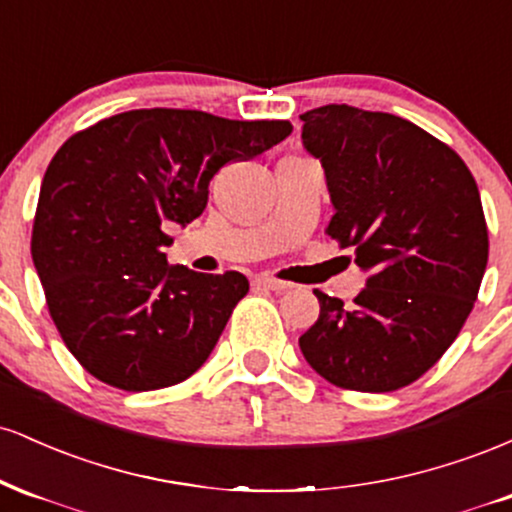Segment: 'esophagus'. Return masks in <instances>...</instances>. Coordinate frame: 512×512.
Listing matches in <instances>:
<instances>
[{
    "label": "esophagus",
    "mask_w": 512,
    "mask_h": 512,
    "mask_svg": "<svg viewBox=\"0 0 512 512\" xmlns=\"http://www.w3.org/2000/svg\"><path fill=\"white\" fill-rule=\"evenodd\" d=\"M255 286H262V289H269V291H276V293L291 289V284H286V281H281V279H274V276H257Z\"/></svg>",
    "instance_id": "1"
}]
</instances>
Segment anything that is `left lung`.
<instances>
[{
    "instance_id": "1",
    "label": "left lung",
    "mask_w": 512,
    "mask_h": 512,
    "mask_svg": "<svg viewBox=\"0 0 512 512\" xmlns=\"http://www.w3.org/2000/svg\"><path fill=\"white\" fill-rule=\"evenodd\" d=\"M301 120L334 204L327 236L354 248L368 281L351 308L315 291L320 317L298 344L344 390L407 387L436 366L477 301L489 262L479 187L448 144L404 117L332 103Z\"/></svg>"
}]
</instances>
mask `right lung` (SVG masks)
Listing matches in <instances>:
<instances>
[{
    "label": "right lung",
    "mask_w": 512,
    "mask_h": 512,
    "mask_svg": "<svg viewBox=\"0 0 512 512\" xmlns=\"http://www.w3.org/2000/svg\"><path fill=\"white\" fill-rule=\"evenodd\" d=\"M289 120L129 110L72 134L40 185L31 255L62 342L117 390L178 385L207 361L250 289L240 272L168 267L170 223H190L226 163L291 134Z\"/></svg>",
    "instance_id": "right-lung-1"
}]
</instances>
